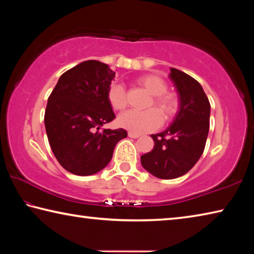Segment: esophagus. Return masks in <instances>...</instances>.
<instances>
[{"instance_id": "1", "label": "esophagus", "mask_w": 254, "mask_h": 254, "mask_svg": "<svg viewBox=\"0 0 254 254\" xmlns=\"http://www.w3.org/2000/svg\"><path fill=\"white\" fill-rule=\"evenodd\" d=\"M140 134H137V133H133V132H128V137H132V139H136V137H139Z\"/></svg>"}]
</instances>
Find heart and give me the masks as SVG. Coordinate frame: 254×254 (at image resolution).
I'll return each instance as SVG.
<instances>
[{"label":"heart","mask_w":254,"mask_h":254,"mask_svg":"<svg viewBox=\"0 0 254 254\" xmlns=\"http://www.w3.org/2000/svg\"><path fill=\"white\" fill-rule=\"evenodd\" d=\"M139 84L153 96L152 103L165 119L175 115L178 110V100L174 94L166 93L167 84L161 77L156 75H145L139 78ZM107 100L114 110L121 111L127 107V95L123 85L114 83L107 91ZM151 103V104H152ZM150 104V105H151ZM154 109L147 111H127L118 118V124L133 133H143L152 131L161 124V117Z\"/></svg>","instance_id":"heart-1"}]
</instances>
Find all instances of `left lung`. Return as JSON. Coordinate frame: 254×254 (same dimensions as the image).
I'll return each instance as SVG.
<instances>
[{"label": "left lung", "instance_id": "left-lung-1", "mask_svg": "<svg viewBox=\"0 0 254 254\" xmlns=\"http://www.w3.org/2000/svg\"><path fill=\"white\" fill-rule=\"evenodd\" d=\"M169 78L178 94L179 110L165 131L151 134L154 147L141 156L143 168L160 179L188 173L203 154L209 131L210 104L201 85L176 68H170Z\"/></svg>", "mask_w": 254, "mask_h": 254}]
</instances>
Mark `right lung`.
Masks as SVG:
<instances>
[{"instance_id":"add662e5","label":"right lung","mask_w":254,"mask_h":254,"mask_svg":"<svg viewBox=\"0 0 254 254\" xmlns=\"http://www.w3.org/2000/svg\"><path fill=\"white\" fill-rule=\"evenodd\" d=\"M115 72L98 60H87L59 77L50 94L45 127L56 159L77 176H91L109 165L117 143L127 136L123 128L100 127L114 120L107 100Z\"/></svg>"}]
</instances>
